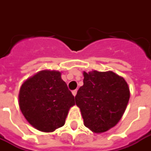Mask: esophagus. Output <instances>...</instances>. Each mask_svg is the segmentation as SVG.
I'll return each mask as SVG.
<instances>
[{"mask_svg":"<svg viewBox=\"0 0 151 151\" xmlns=\"http://www.w3.org/2000/svg\"><path fill=\"white\" fill-rule=\"evenodd\" d=\"M77 92H78L77 90H73V91H72V93H73V95L74 96L77 95Z\"/></svg>","mask_w":151,"mask_h":151,"instance_id":"esophagus-1","label":"esophagus"}]
</instances>
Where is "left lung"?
Masks as SVG:
<instances>
[{
  "mask_svg": "<svg viewBox=\"0 0 151 151\" xmlns=\"http://www.w3.org/2000/svg\"><path fill=\"white\" fill-rule=\"evenodd\" d=\"M84 85L75 96L84 124L92 132L107 131L122 118L130 92L124 79L112 71L84 72Z\"/></svg>",
  "mask_w": 151,
  "mask_h": 151,
  "instance_id": "8db88e82",
  "label": "left lung"
}]
</instances>
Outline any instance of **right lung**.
<instances>
[{
  "label": "right lung",
  "mask_w": 151,
  "mask_h": 151,
  "mask_svg": "<svg viewBox=\"0 0 151 151\" xmlns=\"http://www.w3.org/2000/svg\"><path fill=\"white\" fill-rule=\"evenodd\" d=\"M19 107L29 124L42 132H53L65 123L74 96L58 71L43 70L20 88Z\"/></svg>",
  "instance_id": "obj_1"
}]
</instances>
